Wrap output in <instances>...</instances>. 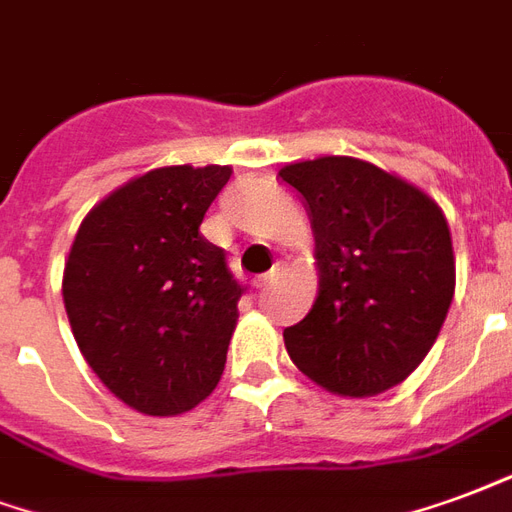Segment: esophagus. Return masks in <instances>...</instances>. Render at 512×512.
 I'll list each match as a JSON object with an SVG mask.
<instances>
[{
  "label": "esophagus",
  "mask_w": 512,
  "mask_h": 512,
  "mask_svg": "<svg viewBox=\"0 0 512 512\" xmlns=\"http://www.w3.org/2000/svg\"><path fill=\"white\" fill-rule=\"evenodd\" d=\"M276 276H279V271H276V268H274V271H271V274L260 276V279H257V282H255V287H257V290H260V293H263V290H268V287L274 285V279H276Z\"/></svg>",
  "instance_id": "34e87169"
}]
</instances>
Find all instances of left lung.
Masks as SVG:
<instances>
[{"mask_svg": "<svg viewBox=\"0 0 512 512\" xmlns=\"http://www.w3.org/2000/svg\"><path fill=\"white\" fill-rule=\"evenodd\" d=\"M312 219L320 293L285 347L301 372L342 396L407 380L448 317L456 263L431 198L377 165L320 157L279 170Z\"/></svg>", "mask_w": 512, "mask_h": 512, "instance_id": "8db88e82", "label": "left lung"}]
</instances>
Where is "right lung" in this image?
<instances>
[{
  "label": "right lung",
  "instance_id": "obj_1",
  "mask_svg": "<svg viewBox=\"0 0 512 512\" xmlns=\"http://www.w3.org/2000/svg\"><path fill=\"white\" fill-rule=\"evenodd\" d=\"M233 170L157 168L124 184L78 227L64 309L102 385L132 410L179 415L217 388L238 320L225 249L200 222Z\"/></svg>",
  "mask_w": 512,
  "mask_h": 512
}]
</instances>
